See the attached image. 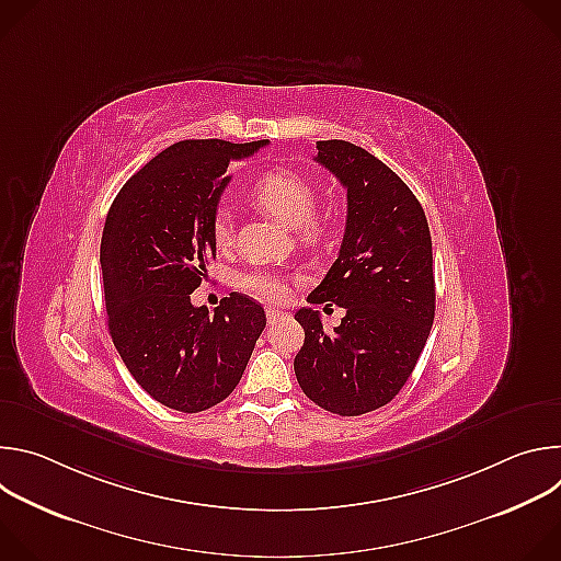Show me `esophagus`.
Listing matches in <instances>:
<instances>
[{
	"instance_id": "34e87169",
	"label": "esophagus",
	"mask_w": 561,
	"mask_h": 561,
	"mask_svg": "<svg viewBox=\"0 0 561 561\" xmlns=\"http://www.w3.org/2000/svg\"><path fill=\"white\" fill-rule=\"evenodd\" d=\"M282 317H284V310H277V308H266V319H268V324H277Z\"/></svg>"
}]
</instances>
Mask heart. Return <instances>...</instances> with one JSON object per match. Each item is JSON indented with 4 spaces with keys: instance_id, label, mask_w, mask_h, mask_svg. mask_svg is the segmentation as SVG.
<instances>
[{
    "instance_id": "b5f03b06",
    "label": "heart",
    "mask_w": 561,
    "mask_h": 561,
    "mask_svg": "<svg viewBox=\"0 0 561 561\" xmlns=\"http://www.w3.org/2000/svg\"><path fill=\"white\" fill-rule=\"evenodd\" d=\"M253 199L264 210L279 217L290 228H297V237L301 244H314L324 232V224L314 215L317 210V188L297 171L277 169L264 173L253 184ZM213 242L217 249H226L232 239V221L226 210H217L213 226H210ZM239 288L262 301H284L286 299V284L284 277L275 271L255 268L242 273L237 279Z\"/></svg>"
}]
</instances>
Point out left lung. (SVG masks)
<instances>
[{
  "label": "left lung",
  "mask_w": 561,
  "mask_h": 561,
  "mask_svg": "<svg viewBox=\"0 0 561 561\" xmlns=\"http://www.w3.org/2000/svg\"><path fill=\"white\" fill-rule=\"evenodd\" d=\"M317 164L346 188L342 249L310 295L346 310L327 333L319 310L299 308L304 346L295 375L317 407L357 417L386 407L409 381L435 319L433 244L413 191L368 150L317 141Z\"/></svg>",
  "instance_id": "obj_1"
}]
</instances>
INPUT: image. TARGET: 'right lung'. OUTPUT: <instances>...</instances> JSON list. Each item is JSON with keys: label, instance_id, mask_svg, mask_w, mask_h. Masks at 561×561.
I'll return each instance as SVG.
<instances>
[{"label": "right lung", "instance_id": "add662e5", "mask_svg": "<svg viewBox=\"0 0 561 561\" xmlns=\"http://www.w3.org/2000/svg\"><path fill=\"white\" fill-rule=\"evenodd\" d=\"M268 139H184L152 157L117 193L104 224L100 264L113 344L135 381L159 404L202 413L242 379L266 329L264 308L242 293L210 314L193 306L226 169Z\"/></svg>", "mask_w": 561, "mask_h": 561}]
</instances>
